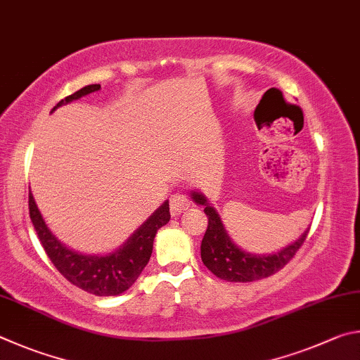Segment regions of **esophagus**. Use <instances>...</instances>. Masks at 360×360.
<instances>
[{
  "mask_svg": "<svg viewBox=\"0 0 360 360\" xmlns=\"http://www.w3.org/2000/svg\"><path fill=\"white\" fill-rule=\"evenodd\" d=\"M190 205H191V200L184 193L172 194V198H170V213H172L174 217H179L180 213L188 210V207Z\"/></svg>",
  "mask_w": 360,
  "mask_h": 360,
  "instance_id": "1",
  "label": "esophagus"
}]
</instances>
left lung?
Listing matches in <instances>:
<instances>
[{
    "instance_id": "left-lung-1",
    "label": "left lung",
    "mask_w": 360,
    "mask_h": 360,
    "mask_svg": "<svg viewBox=\"0 0 360 360\" xmlns=\"http://www.w3.org/2000/svg\"><path fill=\"white\" fill-rule=\"evenodd\" d=\"M193 200L199 205H204L205 215L209 218V226L200 243V257L205 267L218 278L232 283H250L256 280L267 278L281 270L292 259L299 248L304 245L308 236V228L299 240L288 245L286 248L275 255H251L237 247L226 234L224 226L219 219L215 209L207 202V199L200 193H191Z\"/></svg>"
}]
</instances>
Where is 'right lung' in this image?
Returning <instances> with one entry per match:
<instances>
[{"instance_id":"add662e5","label":"right lung","mask_w":360,"mask_h":360,"mask_svg":"<svg viewBox=\"0 0 360 360\" xmlns=\"http://www.w3.org/2000/svg\"><path fill=\"white\" fill-rule=\"evenodd\" d=\"M99 88V84L80 88L79 91L61 99L53 107V110L58 109L63 104H68L71 101L85 96V94L98 91ZM28 207L30 218L33 221L37 237H39L44 250H46L47 256L50 257V261H52L56 270L69 283H72L74 286L84 289V291L90 294L99 295V297L118 295L134 285V281L139 278V275L142 274V270L150 261L158 229L162 228L164 224H167L170 219L169 202L166 200L126 240L122 248H118L117 251L105 256H90L69 250L49 231L31 193L28 196Z\"/></svg>"}]
</instances>
